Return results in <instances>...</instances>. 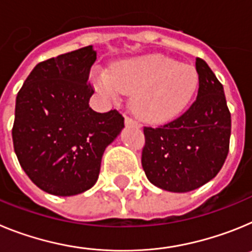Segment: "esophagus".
Wrapping results in <instances>:
<instances>
[{
    "instance_id": "1",
    "label": "esophagus",
    "mask_w": 252,
    "mask_h": 252,
    "mask_svg": "<svg viewBox=\"0 0 252 252\" xmlns=\"http://www.w3.org/2000/svg\"><path fill=\"white\" fill-rule=\"evenodd\" d=\"M125 124L127 125V126H135V127H141V125H140L137 121H135V120L131 119V117H126V119H125Z\"/></svg>"
}]
</instances>
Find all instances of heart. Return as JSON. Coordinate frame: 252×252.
Here are the masks:
<instances>
[{
	"label": "heart",
	"instance_id": "1",
	"mask_svg": "<svg viewBox=\"0 0 252 252\" xmlns=\"http://www.w3.org/2000/svg\"><path fill=\"white\" fill-rule=\"evenodd\" d=\"M199 75L190 64L160 54L124 60L110 74L97 78L99 90L113 99L133 93L132 108L153 124L174 120L187 108L198 88Z\"/></svg>",
	"mask_w": 252,
	"mask_h": 252
}]
</instances>
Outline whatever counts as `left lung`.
<instances>
[{
    "label": "left lung",
    "mask_w": 252,
    "mask_h": 252,
    "mask_svg": "<svg viewBox=\"0 0 252 252\" xmlns=\"http://www.w3.org/2000/svg\"><path fill=\"white\" fill-rule=\"evenodd\" d=\"M197 99L159 127H144L141 164L154 186L184 193L199 188L221 170L230 149L231 113L223 86L201 58Z\"/></svg>",
    "instance_id": "obj_1"
}]
</instances>
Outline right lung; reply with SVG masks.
Returning <instances> with one entry per match:
<instances>
[{
	"label": "right lung",
	"instance_id": "1",
	"mask_svg": "<svg viewBox=\"0 0 252 252\" xmlns=\"http://www.w3.org/2000/svg\"><path fill=\"white\" fill-rule=\"evenodd\" d=\"M92 45L44 60L19 91L12 127L20 165L49 194L75 195L98 179L104 150L124 128L117 110L93 111Z\"/></svg>",
	"mask_w": 252,
	"mask_h": 252
}]
</instances>
